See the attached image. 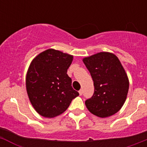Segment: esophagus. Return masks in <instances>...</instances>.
<instances>
[{"label":"esophagus","mask_w":147,"mask_h":147,"mask_svg":"<svg viewBox=\"0 0 147 147\" xmlns=\"http://www.w3.org/2000/svg\"><path fill=\"white\" fill-rule=\"evenodd\" d=\"M82 93H83L82 90H80V91H79V93H80V96H82Z\"/></svg>","instance_id":"obj_1"}]
</instances>
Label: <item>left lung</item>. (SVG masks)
Wrapping results in <instances>:
<instances>
[{"mask_svg": "<svg viewBox=\"0 0 147 147\" xmlns=\"http://www.w3.org/2000/svg\"><path fill=\"white\" fill-rule=\"evenodd\" d=\"M82 61L94 85L93 96L85 102L88 110L100 118L119 112L129 90V79L119 58L104 51L83 58Z\"/></svg>", "mask_w": 147, "mask_h": 147, "instance_id": "obj_1", "label": "left lung"}]
</instances>
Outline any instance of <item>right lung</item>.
<instances>
[{"instance_id":"right-lung-1","label":"right lung","mask_w":147,"mask_h":147,"mask_svg":"<svg viewBox=\"0 0 147 147\" xmlns=\"http://www.w3.org/2000/svg\"><path fill=\"white\" fill-rule=\"evenodd\" d=\"M74 56L49 49L36 56L28 68L26 87L30 102L40 115L54 118L79 96L67 74Z\"/></svg>"}]
</instances>
